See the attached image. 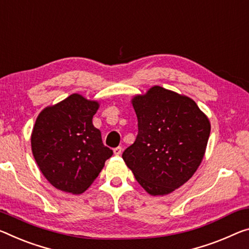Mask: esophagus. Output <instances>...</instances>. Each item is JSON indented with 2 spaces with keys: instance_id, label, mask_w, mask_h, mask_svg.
<instances>
[{
  "instance_id": "esophagus-1",
  "label": "esophagus",
  "mask_w": 249,
  "mask_h": 249,
  "mask_svg": "<svg viewBox=\"0 0 249 249\" xmlns=\"http://www.w3.org/2000/svg\"><path fill=\"white\" fill-rule=\"evenodd\" d=\"M113 152H114V154H115V155H117V156L121 155V154H122V147H120V146H118V147L113 149Z\"/></svg>"
}]
</instances>
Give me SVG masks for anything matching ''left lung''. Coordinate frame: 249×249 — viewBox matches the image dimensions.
<instances>
[{"label":"left lung","mask_w":249,"mask_h":249,"mask_svg":"<svg viewBox=\"0 0 249 249\" xmlns=\"http://www.w3.org/2000/svg\"><path fill=\"white\" fill-rule=\"evenodd\" d=\"M131 102L139 134L122 157L148 194H171L202 163L210 120L191 97L161 86H153Z\"/></svg>","instance_id":"8db88e82"}]
</instances>
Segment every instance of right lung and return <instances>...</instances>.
I'll list each match as a JSON object with an SVG mask.
<instances>
[{
    "label": "right lung",
    "instance_id": "add662e5",
    "mask_svg": "<svg viewBox=\"0 0 249 249\" xmlns=\"http://www.w3.org/2000/svg\"><path fill=\"white\" fill-rule=\"evenodd\" d=\"M98 107L97 101L74 93L47 106L35 121L31 135L33 156L42 174L60 191L84 193L113 155L93 125Z\"/></svg>",
    "mask_w": 249,
    "mask_h": 249
}]
</instances>
